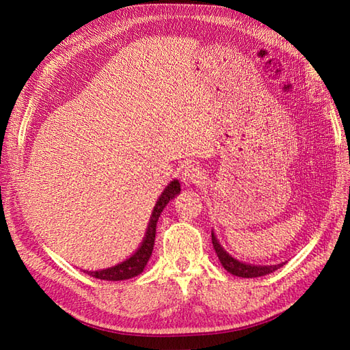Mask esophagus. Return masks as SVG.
<instances>
[{"instance_id":"1","label":"esophagus","mask_w":350,"mask_h":350,"mask_svg":"<svg viewBox=\"0 0 350 350\" xmlns=\"http://www.w3.org/2000/svg\"><path fill=\"white\" fill-rule=\"evenodd\" d=\"M204 180L203 170L197 165H187L182 170V182L185 185H200Z\"/></svg>"}]
</instances>
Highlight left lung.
I'll return each mask as SVG.
<instances>
[{
	"label": "left lung",
	"instance_id": "left-lung-1",
	"mask_svg": "<svg viewBox=\"0 0 350 350\" xmlns=\"http://www.w3.org/2000/svg\"><path fill=\"white\" fill-rule=\"evenodd\" d=\"M212 243H213L215 252H217L221 265L224 266V269L227 272L236 275V277H242V278L263 277V275L277 271L282 266V263L281 265H271V266H256V265H248V263L239 262V260H236L234 257L230 256L228 252L221 247L219 242L217 241V236L213 234V232H212Z\"/></svg>",
	"mask_w": 350,
	"mask_h": 350
}]
</instances>
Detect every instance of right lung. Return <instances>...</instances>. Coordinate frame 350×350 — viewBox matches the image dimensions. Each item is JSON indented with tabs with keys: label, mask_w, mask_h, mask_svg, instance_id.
I'll use <instances>...</instances> for the list:
<instances>
[{
	"label": "right lung",
	"mask_w": 350,
	"mask_h": 350,
	"mask_svg": "<svg viewBox=\"0 0 350 350\" xmlns=\"http://www.w3.org/2000/svg\"><path fill=\"white\" fill-rule=\"evenodd\" d=\"M180 192V183L179 180H173L170 182L168 187L163 189V192L161 194V197L156 202L152 217H150V222L147 226V232H146V237L141 247L133 252V256H131L129 258H126L124 262L118 263L113 267H108V269H102V271H87V273L90 277L99 278V280H107V281H122V280H129L132 277H137L141 272L144 271V267L148 262V258L152 256L153 251V245H154V234H156V222H158L161 212L163 211V207L168 204L170 200H173L177 194Z\"/></svg>",
	"instance_id": "obj_1"
}]
</instances>
